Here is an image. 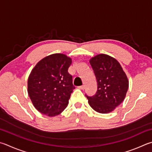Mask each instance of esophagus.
I'll use <instances>...</instances> for the list:
<instances>
[{"label": "esophagus", "mask_w": 152, "mask_h": 152, "mask_svg": "<svg viewBox=\"0 0 152 152\" xmlns=\"http://www.w3.org/2000/svg\"><path fill=\"white\" fill-rule=\"evenodd\" d=\"M78 88H79V89H81V90H84L85 88V86L84 85H82V86H79Z\"/></svg>", "instance_id": "obj_1"}]
</instances>
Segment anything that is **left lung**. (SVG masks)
Returning a JSON list of instances; mask_svg holds the SVG:
<instances>
[{
  "label": "left lung",
  "instance_id": "obj_1",
  "mask_svg": "<svg viewBox=\"0 0 152 152\" xmlns=\"http://www.w3.org/2000/svg\"><path fill=\"white\" fill-rule=\"evenodd\" d=\"M97 80V92L86 97L88 104L96 112L107 114L114 111L124 101L129 87L126 73L117 60L100 54L90 60Z\"/></svg>",
  "mask_w": 152,
  "mask_h": 152
}]
</instances>
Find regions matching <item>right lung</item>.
<instances>
[{
  "label": "right lung",
  "mask_w": 152,
  "mask_h": 152,
  "mask_svg": "<svg viewBox=\"0 0 152 152\" xmlns=\"http://www.w3.org/2000/svg\"><path fill=\"white\" fill-rule=\"evenodd\" d=\"M72 59L63 54H53L38 62L28 76V93L38 112L52 117L67 107L75 87L68 73Z\"/></svg>",
  "instance_id": "obj_1"
}]
</instances>
